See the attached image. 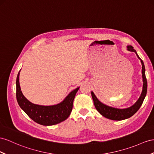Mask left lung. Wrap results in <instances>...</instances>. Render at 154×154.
I'll return each instance as SVG.
<instances>
[{
  "mask_svg": "<svg viewBox=\"0 0 154 154\" xmlns=\"http://www.w3.org/2000/svg\"><path fill=\"white\" fill-rule=\"evenodd\" d=\"M128 50L129 51H132V52H135L137 54V57L139 58L142 64V74H143V90H142V93L140 96L139 100L137 101L136 103L132 105L131 107L126 109H117L114 108L112 107H109L108 105H106L101 103V101L98 100L95 94H94L93 92H91L92 97L94 101V105L97 109V111L99 112L101 115L108 118V119H111L112 120H122L127 119L138 111L143 103V101L145 98L147 92V80L146 78L145 75V67L143 61L141 60L140 58L137 54L136 51L133 49V47L131 45H128Z\"/></svg>",
  "mask_w": 154,
  "mask_h": 154,
  "instance_id": "obj_1",
  "label": "left lung"
}]
</instances>
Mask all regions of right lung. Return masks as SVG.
I'll return each instance as SVG.
<instances>
[{"mask_svg":"<svg viewBox=\"0 0 154 154\" xmlns=\"http://www.w3.org/2000/svg\"><path fill=\"white\" fill-rule=\"evenodd\" d=\"M20 72V71H19ZM19 72L16 79V97L20 107L31 119L43 125H53L64 121L72 111L75 96L79 87L71 92L64 100L55 105L43 106L31 103L23 96L19 85Z\"/></svg>","mask_w":154,"mask_h":154,"instance_id":"add662e5","label":"right lung"}]
</instances>
